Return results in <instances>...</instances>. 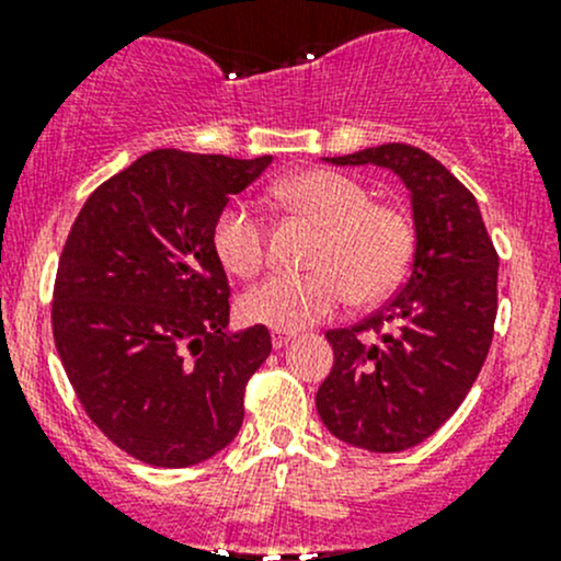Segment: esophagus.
<instances>
[{
	"mask_svg": "<svg viewBox=\"0 0 561 561\" xmlns=\"http://www.w3.org/2000/svg\"><path fill=\"white\" fill-rule=\"evenodd\" d=\"M293 339H296V333H290V331H279V328H274V331H271V344H274V350L287 347Z\"/></svg>",
	"mask_w": 561,
	"mask_h": 561,
	"instance_id": "34e87169",
	"label": "esophagus"
}]
</instances>
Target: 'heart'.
I'll return each mask as SVG.
<instances>
[{
	"mask_svg": "<svg viewBox=\"0 0 561 561\" xmlns=\"http://www.w3.org/2000/svg\"><path fill=\"white\" fill-rule=\"evenodd\" d=\"M279 197L322 228L309 274H274L247 290L241 309L252 322L301 331L325 320L353 298L371 304L399 287L410 268L415 236L396 208L371 203L350 175L307 171L279 184ZM211 247L228 274H257L265 263V225L247 203L222 208Z\"/></svg>",
	"mask_w": 561,
	"mask_h": 561,
	"instance_id": "obj_1",
	"label": "heart"
}]
</instances>
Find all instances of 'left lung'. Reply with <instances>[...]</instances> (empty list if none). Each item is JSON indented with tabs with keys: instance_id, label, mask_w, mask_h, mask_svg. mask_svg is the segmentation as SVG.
<instances>
[{
	"instance_id": "left-lung-1",
	"label": "left lung",
	"mask_w": 561,
	"mask_h": 561,
	"mask_svg": "<svg viewBox=\"0 0 561 561\" xmlns=\"http://www.w3.org/2000/svg\"><path fill=\"white\" fill-rule=\"evenodd\" d=\"M325 162L388 168L410 192V276L380 312L325 333L333 369L317 390L333 437L399 454L432 437L478 380L494 336L500 257L472 192L426 151L386 144Z\"/></svg>"
}]
</instances>
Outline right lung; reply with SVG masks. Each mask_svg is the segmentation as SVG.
<instances>
[{
  "label": "right lung",
  "mask_w": 561,
  "mask_h": 561,
  "mask_svg": "<svg viewBox=\"0 0 561 561\" xmlns=\"http://www.w3.org/2000/svg\"><path fill=\"white\" fill-rule=\"evenodd\" d=\"M271 157L157 149L89 195L61 249L54 342L100 432L151 467H192L233 443L265 325L230 331L211 230Z\"/></svg>",
  "instance_id": "add662e5"
}]
</instances>
